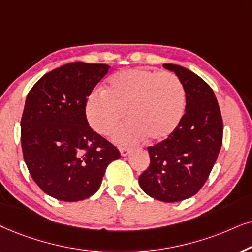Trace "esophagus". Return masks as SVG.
<instances>
[{"instance_id":"1","label":"esophagus","mask_w":252,"mask_h":252,"mask_svg":"<svg viewBox=\"0 0 252 252\" xmlns=\"http://www.w3.org/2000/svg\"><path fill=\"white\" fill-rule=\"evenodd\" d=\"M120 152H121V156H122V157H126V156H129L130 153H131V150L126 149V147H121Z\"/></svg>"}]
</instances>
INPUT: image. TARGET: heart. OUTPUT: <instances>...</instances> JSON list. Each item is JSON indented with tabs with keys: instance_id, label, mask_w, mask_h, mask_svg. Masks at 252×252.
Wrapping results in <instances>:
<instances>
[{
	"instance_id": "obj_1",
	"label": "heart",
	"mask_w": 252,
	"mask_h": 252,
	"mask_svg": "<svg viewBox=\"0 0 252 252\" xmlns=\"http://www.w3.org/2000/svg\"><path fill=\"white\" fill-rule=\"evenodd\" d=\"M187 94L182 82L169 71L128 69L108 79L105 91H94L86 101V116L92 128L109 136L129 119L114 140L131 145L149 137L160 142L172 135L186 112Z\"/></svg>"
}]
</instances>
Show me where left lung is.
I'll return each mask as SVG.
<instances>
[{
  "label": "left lung",
  "instance_id": "1",
  "mask_svg": "<svg viewBox=\"0 0 252 252\" xmlns=\"http://www.w3.org/2000/svg\"><path fill=\"white\" fill-rule=\"evenodd\" d=\"M163 68L183 84L186 113L168 138L147 147L150 166L138 181L150 197L175 203L192 197L205 184L222 144V119L213 90L199 76L176 64Z\"/></svg>",
  "mask_w": 252,
  "mask_h": 252
}]
</instances>
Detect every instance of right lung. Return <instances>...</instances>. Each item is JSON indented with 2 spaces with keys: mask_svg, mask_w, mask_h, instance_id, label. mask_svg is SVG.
<instances>
[{
  "mask_svg": "<svg viewBox=\"0 0 252 252\" xmlns=\"http://www.w3.org/2000/svg\"><path fill=\"white\" fill-rule=\"evenodd\" d=\"M108 64L73 62L54 69L26 96L21 121L24 161L43 192L78 202L99 190L119 150L93 131L86 119L87 96L107 75Z\"/></svg>",
  "mask_w": 252,
  "mask_h": 252,
  "instance_id": "add662e5",
  "label": "right lung"
}]
</instances>
